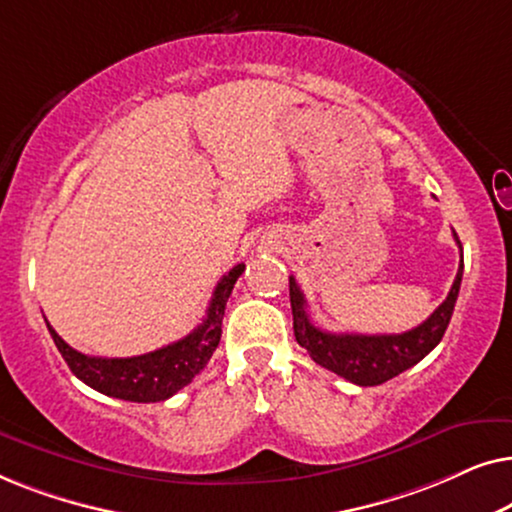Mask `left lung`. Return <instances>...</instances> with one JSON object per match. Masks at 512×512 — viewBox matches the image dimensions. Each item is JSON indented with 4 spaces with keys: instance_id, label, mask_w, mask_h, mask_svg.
Here are the masks:
<instances>
[{
    "instance_id": "obj_1",
    "label": "left lung",
    "mask_w": 512,
    "mask_h": 512,
    "mask_svg": "<svg viewBox=\"0 0 512 512\" xmlns=\"http://www.w3.org/2000/svg\"><path fill=\"white\" fill-rule=\"evenodd\" d=\"M459 249L461 242L454 233ZM461 275H464V258L454 277V284L438 310L431 314L424 324L412 331L398 335H356V333H328L321 331L310 321L303 291L296 279L289 277V296L293 312V333L300 347L307 349L314 363L331 370V373L345 377V380L359 384V387H375L401 375L424 359L433 347L443 340L450 326L454 303H457Z\"/></svg>"
}]
</instances>
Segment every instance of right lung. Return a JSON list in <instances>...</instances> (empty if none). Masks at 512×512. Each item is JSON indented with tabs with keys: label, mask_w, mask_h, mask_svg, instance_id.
Masks as SVG:
<instances>
[{
	"label": "right lung",
	"mask_w": 512,
	"mask_h": 512,
	"mask_svg": "<svg viewBox=\"0 0 512 512\" xmlns=\"http://www.w3.org/2000/svg\"><path fill=\"white\" fill-rule=\"evenodd\" d=\"M244 272V265H235L228 275L221 277L216 284L214 296L209 300L207 317L202 324L172 345L160 347L156 352L130 356V359H100V356H88L76 352L53 331L51 324V338L67 361L72 373L86 382L88 387L100 391L104 396L121 398V401L132 403H158L167 401V398L191 384L195 375L207 366L212 359L214 349L219 347L221 340V321L223 312H226V303L233 293V286Z\"/></svg>",
	"instance_id": "add662e5"
}]
</instances>
